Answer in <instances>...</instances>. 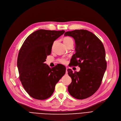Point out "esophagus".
<instances>
[{"instance_id":"34e87169","label":"esophagus","mask_w":121,"mask_h":121,"mask_svg":"<svg viewBox=\"0 0 121 121\" xmlns=\"http://www.w3.org/2000/svg\"><path fill=\"white\" fill-rule=\"evenodd\" d=\"M67 69H68V68H66V73H68V71H67Z\"/></svg>"}]
</instances>
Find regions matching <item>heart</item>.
<instances>
[{
    "mask_svg": "<svg viewBox=\"0 0 121 121\" xmlns=\"http://www.w3.org/2000/svg\"><path fill=\"white\" fill-rule=\"evenodd\" d=\"M64 44H67L69 43H73V40L72 39V38H71V37H65L64 39ZM58 61L61 63H62V64H65L67 62V60L65 58H60L58 60Z\"/></svg>",
    "mask_w": 121,
    "mask_h": 121,
    "instance_id": "obj_1",
    "label": "heart"
}]
</instances>
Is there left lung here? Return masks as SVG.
<instances>
[{"instance_id": "left-lung-1", "label": "left lung", "mask_w": 121, "mask_h": 121, "mask_svg": "<svg viewBox=\"0 0 121 121\" xmlns=\"http://www.w3.org/2000/svg\"><path fill=\"white\" fill-rule=\"evenodd\" d=\"M64 36L73 37L75 43V53L71 64L78 66L79 72L67 69L72 78L68 91L75 99L90 97L99 88L106 71L107 63L103 43L93 33L87 30H74L65 32Z\"/></svg>"}]
</instances>
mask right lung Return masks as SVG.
Masks as SVG:
<instances>
[{"label":"right lung","instance_id":"right-lung-1","mask_svg":"<svg viewBox=\"0 0 121 121\" xmlns=\"http://www.w3.org/2000/svg\"><path fill=\"white\" fill-rule=\"evenodd\" d=\"M65 31L37 30L27 37L19 52L17 66L20 79L30 96L40 100L49 98L55 86L65 74L59 65L50 68L44 62L50 54L53 42Z\"/></svg>","mask_w":121,"mask_h":121}]
</instances>
